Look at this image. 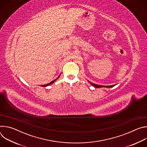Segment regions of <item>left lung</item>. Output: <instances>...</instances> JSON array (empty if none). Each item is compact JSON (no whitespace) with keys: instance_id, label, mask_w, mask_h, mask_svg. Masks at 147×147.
<instances>
[{"instance_id":"left-lung-1","label":"left lung","mask_w":147,"mask_h":147,"mask_svg":"<svg viewBox=\"0 0 147 147\" xmlns=\"http://www.w3.org/2000/svg\"><path fill=\"white\" fill-rule=\"evenodd\" d=\"M90 83L93 86V87H94L95 88H102V87H106V88H111V87H114L115 86H116V84L115 85H113V86H100V85H97V84H94V83H92V82H90Z\"/></svg>"}]
</instances>
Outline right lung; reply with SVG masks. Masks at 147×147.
I'll list each match as a JSON object with an SVG mask.
<instances>
[{
    "instance_id": "1",
    "label": "right lung",
    "mask_w": 147,
    "mask_h": 147,
    "mask_svg": "<svg viewBox=\"0 0 147 147\" xmlns=\"http://www.w3.org/2000/svg\"><path fill=\"white\" fill-rule=\"evenodd\" d=\"M59 77H57L56 79H55V80H53V81H51V82H49V83H48V84H45V85H42V86H41L42 87H47V86H49V85H51V84H52V83H53Z\"/></svg>"
}]
</instances>
